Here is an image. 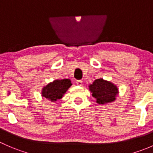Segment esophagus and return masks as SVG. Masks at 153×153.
<instances>
[{
	"instance_id": "1",
	"label": "esophagus",
	"mask_w": 153,
	"mask_h": 153,
	"mask_svg": "<svg viewBox=\"0 0 153 153\" xmlns=\"http://www.w3.org/2000/svg\"><path fill=\"white\" fill-rule=\"evenodd\" d=\"M82 82H83L82 81V80H76V85H79V86H81L82 85Z\"/></svg>"
}]
</instances>
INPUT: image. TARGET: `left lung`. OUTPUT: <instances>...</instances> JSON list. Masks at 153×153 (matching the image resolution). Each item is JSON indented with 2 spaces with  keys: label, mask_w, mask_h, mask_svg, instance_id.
I'll return each mask as SVG.
<instances>
[{
  "label": "left lung",
  "mask_w": 153,
  "mask_h": 153,
  "mask_svg": "<svg viewBox=\"0 0 153 153\" xmlns=\"http://www.w3.org/2000/svg\"><path fill=\"white\" fill-rule=\"evenodd\" d=\"M89 88L93 93V97L97 99V103L99 104L113 102L116 100V96L118 94V89L116 85L102 79H96Z\"/></svg>",
  "instance_id": "left-lung-1"
}]
</instances>
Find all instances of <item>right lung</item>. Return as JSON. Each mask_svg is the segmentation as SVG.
Instances as JSON below:
<instances>
[{"instance_id":"obj_1","label":"right lung","mask_w":153,"mask_h":153,"mask_svg":"<svg viewBox=\"0 0 153 153\" xmlns=\"http://www.w3.org/2000/svg\"><path fill=\"white\" fill-rule=\"evenodd\" d=\"M71 85L70 79H64L61 80H55L43 88L42 91V97L49 100L51 102H55L61 99L63 94Z\"/></svg>"}]
</instances>
